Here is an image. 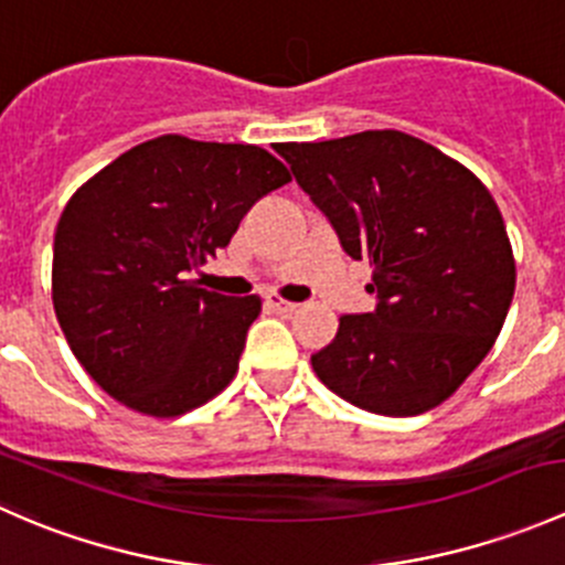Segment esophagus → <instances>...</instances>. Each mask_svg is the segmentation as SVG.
I'll list each match as a JSON object with an SVG mask.
<instances>
[{
  "instance_id": "1",
  "label": "esophagus",
  "mask_w": 565,
  "mask_h": 565,
  "mask_svg": "<svg viewBox=\"0 0 565 565\" xmlns=\"http://www.w3.org/2000/svg\"><path fill=\"white\" fill-rule=\"evenodd\" d=\"M265 300H267V306H270V309L281 311V315H295V311H298V303H292V300L278 298V295H267Z\"/></svg>"
}]
</instances>
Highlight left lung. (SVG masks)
I'll return each instance as SVG.
<instances>
[{"label": "left lung", "mask_w": 565, "mask_h": 565, "mask_svg": "<svg viewBox=\"0 0 565 565\" xmlns=\"http://www.w3.org/2000/svg\"><path fill=\"white\" fill-rule=\"evenodd\" d=\"M352 259L374 267L377 309L344 315L311 355L317 377L391 418L446 402L487 358L509 315L516 265L481 180L402 130L278 145Z\"/></svg>", "instance_id": "8db88e82"}]
</instances>
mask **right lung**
I'll list each match as a JSON object with an SVG mask.
<instances>
[{
	"instance_id": "1",
	"label": "right lung",
	"mask_w": 565,
	"mask_h": 565,
	"mask_svg": "<svg viewBox=\"0 0 565 565\" xmlns=\"http://www.w3.org/2000/svg\"><path fill=\"white\" fill-rule=\"evenodd\" d=\"M289 180L262 147L169 134L73 193L56 224L51 298L73 355L108 396L174 418L232 383L262 300L207 292L188 273Z\"/></svg>"
}]
</instances>
